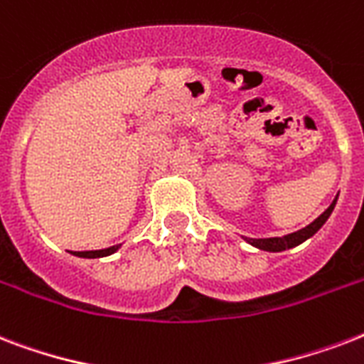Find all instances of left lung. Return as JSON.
Instances as JSON below:
<instances>
[{"mask_svg":"<svg viewBox=\"0 0 364 364\" xmlns=\"http://www.w3.org/2000/svg\"><path fill=\"white\" fill-rule=\"evenodd\" d=\"M336 198H338V196H336ZM336 198L333 200V204L328 205L321 215L317 217L316 221L310 223L308 227L300 228V230H296V232L282 236V238H260V240L243 238V240L251 243V245H255V247L262 249V251H285V249L294 247V245H299V243H302L304 240L311 238V236H314V234H316L323 225H325V221H327L328 217H331V213H333L334 205H336Z\"/></svg>","mask_w":364,"mask_h":364,"instance_id":"left-lung-1","label":"left lung"}]
</instances>
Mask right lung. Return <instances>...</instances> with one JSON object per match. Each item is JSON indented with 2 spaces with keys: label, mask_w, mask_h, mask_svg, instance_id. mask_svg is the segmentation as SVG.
Here are the masks:
<instances>
[{
  "label": "right lung",
  "mask_w": 364,
  "mask_h": 364,
  "mask_svg": "<svg viewBox=\"0 0 364 364\" xmlns=\"http://www.w3.org/2000/svg\"><path fill=\"white\" fill-rule=\"evenodd\" d=\"M121 245H113V247L107 249H98V251H71L75 257H82V259H98V257H107V255L115 253L117 249Z\"/></svg>",
  "instance_id": "1"
}]
</instances>
